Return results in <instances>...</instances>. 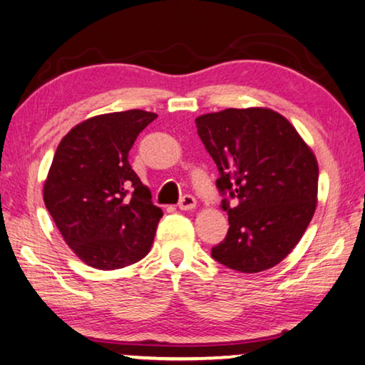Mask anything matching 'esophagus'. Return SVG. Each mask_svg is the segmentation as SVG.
Here are the masks:
<instances>
[{
	"mask_svg": "<svg viewBox=\"0 0 365 365\" xmlns=\"http://www.w3.org/2000/svg\"><path fill=\"white\" fill-rule=\"evenodd\" d=\"M195 205H197V200H195L194 195H182L181 200H179V209L181 210H192L195 209Z\"/></svg>",
	"mask_w": 365,
	"mask_h": 365,
	"instance_id": "esophagus-1",
	"label": "esophagus"
}]
</instances>
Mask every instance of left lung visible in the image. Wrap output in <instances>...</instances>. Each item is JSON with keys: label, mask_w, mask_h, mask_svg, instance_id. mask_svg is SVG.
<instances>
[{"label": "left lung", "mask_w": 365, "mask_h": 365, "mask_svg": "<svg viewBox=\"0 0 365 365\" xmlns=\"http://www.w3.org/2000/svg\"><path fill=\"white\" fill-rule=\"evenodd\" d=\"M207 153L220 173L217 187L237 200L228 233L212 257L233 271L271 269L292 251L318 200V163L295 127L267 108L225 109L195 119Z\"/></svg>", "instance_id": "8db88e82"}]
</instances>
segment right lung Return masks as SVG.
<instances>
[{"label":"right lung","instance_id":"obj_1","mask_svg":"<svg viewBox=\"0 0 365 365\" xmlns=\"http://www.w3.org/2000/svg\"><path fill=\"white\" fill-rule=\"evenodd\" d=\"M156 117L140 109L94 115L58 143L43 202L65 243L88 266H130L153 245L163 212L128 165V151Z\"/></svg>","mask_w":365,"mask_h":365}]
</instances>
